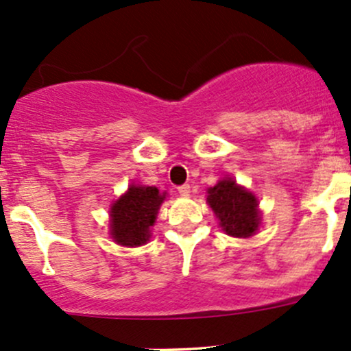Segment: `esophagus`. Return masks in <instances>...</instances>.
Masks as SVG:
<instances>
[{
    "mask_svg": "<svg viewBox=\"0 0 351 351\" xmlns=\"http://www.w3.org/2000/svg\"><path fill=\"white\" fill-rule=\"evenodd\" d=\"M178 193L182 197H189L190 195V185H189V183H185V185H180L178 186Z\"/></svg>",
    "mask_w": 351,
    "mask_h": 351,
    "instance_id": "obj_1",
    "label": "esophagus"
}]
</instances>
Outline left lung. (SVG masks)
Masks as SVG:
<instances>
[{
    "label": "left lung",
    "mask_w": 351,
    "mask_h": 351,
    "mask_svg": "<svg viewBox=\"0 0 351 351\" xmlns=\"http://www.w3.org/2000/svg\"><path fill=\"white\" fill-rule=\"evenodd\" d=\"M208 205L221 221V228L234 238L254 234L260 224L258 202L253 193L236 185L234 180H221L208 190Z\"/></svg>",
    "instance_id": "8db88e82"
}]
</instances>
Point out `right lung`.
<instances>
[{
	"label": "right lung",
	"mask_w": 351,
	"mask_h": 351,
	"mask_svg": "<svg viewBox=\"0 0 351 351\" xmlns=\"http://www.w3.org/2000/svg\"><path fill=\"white\" fill-rule=\"evenodd\" d=\"M165 200L154 186L130 185L129 192L112 205V238L122 246H141L149 239V228Z\"/></svg>",
	"instance_id": "right-lung-1"
}]
</instances>
